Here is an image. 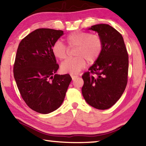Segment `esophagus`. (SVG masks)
Returning <instances> with one entry per match:
<instances>
[{"instance_id":"esophagus-1","label":"esophagus","mask_w":146,"mask_h":146,"mask_svg":"<svg viewBox=\"0 0 146 146\" xmlns=\"http://www.w3.org/2000/svg\"><path fill=\"white\" fill-rule=\"evenodd\" d=\"M71 78H72L73 80H75L76 78H77L78 76L75 75H71Z\"/></svg>"}]
</instances>
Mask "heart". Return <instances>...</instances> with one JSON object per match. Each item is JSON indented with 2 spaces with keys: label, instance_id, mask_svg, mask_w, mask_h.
<instances>
[{
  "label": "heart",
  "instance_id": "b5f03b06",
  "mask_svg": "<svg viewBox=\"0 0 146 146\" xmlns=\"http://www.w3.org/2000/svg\"><path fill=\"white\" fill-rule=\"evenodd\" d=\"M68 47L76 48L73 59H69L61 65L62 72L76 74L89 64H94L98 60L103 50V41L100 36L86 31H75L67 35L66 38ZM54 57L60 60L66 59L68 48L60 40L56 41L52 46Z\"/></svg>",
  "mask_w": 146,
  "mask_h": 146
}]
</instances>
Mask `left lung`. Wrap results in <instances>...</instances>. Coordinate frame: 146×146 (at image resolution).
<instances>
[{"label":"left lung","instance_id":"left-lung-1","mask_svg":"<svg viewBox=\"0 0 146 146\" xmlns=\"http://www.w3.org/2000/svg\"><path fill=\"white\" fill-rule=\"evenodd\" d=\"M90 30L98 32L103 50L96 62L82 76V94L89 105L107 110L119 100L128 82L129 55L121 34L108 24H98Z\"/></svg>","mask_w":146,"mask_h":146}]
</instances>
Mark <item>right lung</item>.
<instances>
[{"label":"right lung","instance_id":"add662e5","mask_svg":"<svg viewBox=\"0 0 146 146\" xmlns=\"http://www.w3.org/2000/svg\"><path fill=\"white\" fill-rule=\"evenodd\" d=\"M64 35L62 30L40 28L19 42L14 76L25 104L35 111L47 114L60 107L71 81L69 74H56L59 68L52 46Z\"/></svg>","mask_w":146,"mask_h":146}]
</instances>
